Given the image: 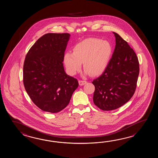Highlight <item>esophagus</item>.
I'll return each instance as SVG.
<instances>
[{"label": "esophagus", "instance_id": "esophagus-1", "mask_svg": "<svg viewBox=\"0 0 158 158\" xmlns=\"http://www.w3.org/2000/svg\"><path fill=\"white\" fill-rule=\"evenodd\" d=\"M78 82H79V85H80V86H82V85H84L85 84H86L87 83V82L86 81H78Z\"/></svg>", "mask_w": 158, "mask_h": 158}]
</instances>
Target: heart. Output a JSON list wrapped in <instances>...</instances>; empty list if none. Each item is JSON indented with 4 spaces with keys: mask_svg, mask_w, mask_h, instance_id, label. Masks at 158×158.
<instances>
[{
    "mask_svg": "<svg viewBox=\"0 0 158 158\" xmlns=\"http://www.w3.org/2000/svg\"><path fill=\"white\" fill-rule=\"evenodd\" d=\"M112 49L107 41L94 38L85 39L77 44L73 52L64 54V62L68 73L74 75L81 68V63L86 73L91 76L102 73L107 67Z\"/></svg>",
    "mask_w": 158,
    "mask_h": 158,
    "instance_id": "heart-1",
    "label": "heart"
}]
</instances>
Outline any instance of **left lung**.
Masks as SVG:
<instances>
[{"label": "left lung", "mask_w": 158, "mask_h": 158, "mask_svg": "<svg viewBox=\"0 0 158 158\" xmlns=\"http://www.w3.org/2000/svg\"><path fill=\"white\" fill-rule=\"evenodd\" d=\"M116 45L107 67L92 83L93 102L103 111H111L127 103L134 94L139 75V62L134 50L118 34Z\"/></svg>", "instance_id": "8db88e82"}]
</instances>
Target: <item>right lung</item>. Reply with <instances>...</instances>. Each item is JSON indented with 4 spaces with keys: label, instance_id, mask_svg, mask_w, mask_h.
Returning a JSON list of instances; mask_svg holds the SVG:
<instances>
[{
    "label": "right lung",
    "instance_id": "obj_1",
    "mask_svg": "<svg viewBox=\"0 0 158 158\" xmlns=\"http://www.w3.org/2000/svg\"><path fill=\"white\" fill-rule=\"evenodd\" d=\"M71 35L47 33L28 51L24 61L23 82L31 101L42 111L57 113L67 106L78 86L68 75L63 61Z\"/></svg>",
    "mask_w": 158,
    "mask_h": 158
}]
</instances>
